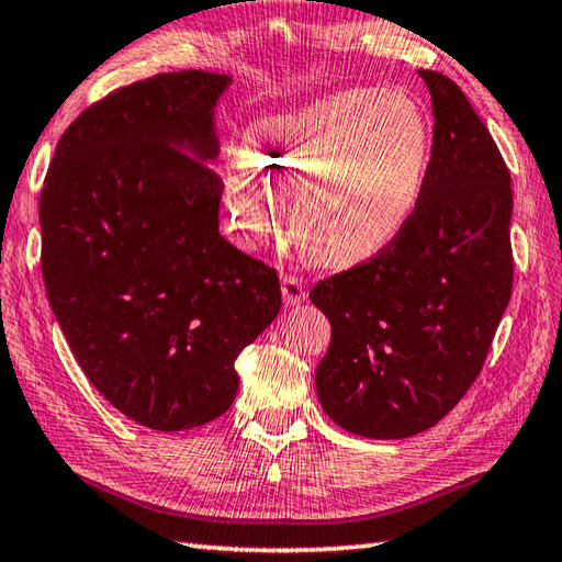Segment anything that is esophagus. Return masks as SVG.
Masks as SVG:
<instances>
[{
  "instance_id": "esophagus-1",
  "label": "esophagus",
  "mask_w": 562,
  "mask_h": 562,
  "mask_svg": "<svg viewBox=\"0 0 562 562\" xmlns=\"http://www.w3.org/2000/svg\"><path fill=\"white\" fill-rule=\"evenodd\" d=\"M282 300L288 306H300L306 300V290L300 278H292V274H284L282 278Z\"/></svg>"
}]
</instances>
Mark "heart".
Returning a JSON list of instances; mask_svg holds the SVG:
<instances>
[{
    "mask_svg": "<svg viewBox=\"0 0 562 562\" xmlns=\"http://www.w3.org/2000/svg\"><path fill=\"white\" fill-rule=\"evenodd\" d=\"M432 125L411 93L350 89L262 117L246 135V159L226 166L224 198L248 248L278 232L290 205L296 241L333 270L386 250L420 205Z\"/></svg>",
    "mask_w": 562,
    "mask_h": 562,
    "instance_id": "heart-1",
    "label": "heart"
}]
</instances>
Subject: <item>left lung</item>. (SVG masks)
<instances>
[{"label":"left lung","instance_id":"8db88e82","mask_svg":"<svg viewBox=\"0 0 562 562\" xmlns=\"http://www.w3.org/2000/svg\"><path fill=\"white\" fill-rule=\"evenodd\" d=\"M432 97V157L411 224L386 250L312 290L330 321L321 408L369 439L437 425L481 374L512 294V186L503 154L449 77Z\"/></svg>","mask_w":562,"mask_h":562}]
</instances>
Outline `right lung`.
Here are the masks:
<instances>
[{
  "label": "right lung",
  "instance_id": "obj_1",
  "mask_svg": "<svg viewBox=\"0 0 562 562\" xmlns=\"http://www.w3.org/2000/svg\"><path fill=\"white\" fill-rule=\"evenodd\" d=\"M229 83L169 71L93 103L41 193L57 324L101 396L159 432L229 411L236 357L282 304L278 272L220 234L214 111Z\"/></svg>",
  "mask_w": 562,
  "mask_h": 562
}]
</instances>
